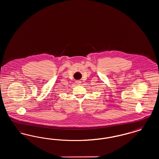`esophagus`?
Segmentation results:
<instances>
[{"label": "esophagus", "instance_id": "34e87169", "mask_svg": "<svg viewBox=\"0 0 159 159\" xmlns=\"http://www.w3.org/2000/svg\"><path fill=\"white\" fill-rule=\"evenodd\" d=\"M76 83H77V84H79V83H80V81H77Z\"/></svg>", "mask_w": 159, "mask_h": 159}]
</instances>
